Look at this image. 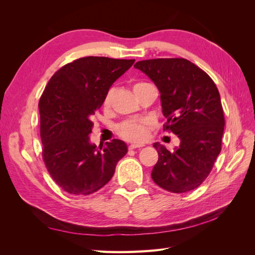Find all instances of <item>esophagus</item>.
I'll return each instance as SVG.
<instances>
[{
	"instance_id": "obj_1",
	"label": "esophagus",
	"mask_w": 255,
	"mask_h": 255,
	"mask_svg": "<svg viewBox=\"0 0 255 255\" xmlns=\"http://www.w3.org/2000/svg\"><path fill=\"white\" fill-rule=\"evenodd\" d=\"M144 144H142V143H132V144H129L128 145V149L129 150H134V149H137V148H142Z\"/></svg>"
}]
</instances>
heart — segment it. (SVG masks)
Listing matches in <instances>:
<instances>
[{
  "label": "heart",
  "instance_id": "b5f03b06",
  "mask_svg": "<svg viewBox=\"0 0 255 255\" xmlns=\"http://www.w3.org/2000/svg\"><path fill=\"white\" fill-rule=\"evenodd\" d=\"M146 83H137L134 85L135 90ZM112 100V90L107 91L103 100V106L109 107ZM119 135L129 141H142L148 134V122L144 120H128L121 123L118 127Z\"/></svg>",
  "mask_w": 255,
  "mask_h": 255
}]
</instances>
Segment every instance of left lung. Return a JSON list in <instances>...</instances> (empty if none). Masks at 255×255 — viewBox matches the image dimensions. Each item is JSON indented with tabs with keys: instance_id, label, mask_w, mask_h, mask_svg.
<instances>
[{
	"instance_id": "1",
	"label": "left lung",
	"mask_w": 255,
	"mask_h": 255,
	"mask_svg": "<svg viewBox=\"0 0 255 255\" xmlns=\"http://www.w3.org/2000/svg\"><path fill=\"white\" fill-rule=\"evenodd\" d=\"M156 85L164 128L180 138L173 152L153 143L158 160L151 176L159 187L182 194L199 187L210 174L221 151L225 117L213 80L184 58H157L134 65Z\"/></svg>"
}]
</instances>
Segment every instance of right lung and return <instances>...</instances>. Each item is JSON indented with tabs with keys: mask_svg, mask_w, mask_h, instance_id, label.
<instances>
[{
	"mask_svg": "<svg viewBox=\"0 0 255 255\" xmlns=\"http://www.w3.org/2000/svg\"><path fill=\"white\" fill-rule=\"evenodd\" d=\"M135 59L88 56L61 67L39 101L42 156L52 179L71 195H90L110 182L128 153L125 141L90 142L92 115Z\"/></svg>",
	"mask_w": 255,
	"mask_h": 255,
	"instance_id": "right-lung-1",
	"label": "right lung"
}]
</instances>
